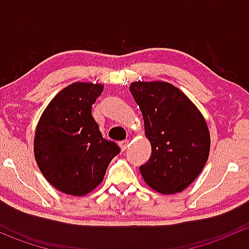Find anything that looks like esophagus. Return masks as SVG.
<instances>
[{"label":"esophagus","instance_id":"esophagus-1","mask_svg":"<svg viewBox=\"0 0 249 249\" xmlns=\"http://www.w3.org/2000/svg\"><path fill=\"white\" fill-rule=\"evenodd\" d=\"M119 145H120V149H122V152H125L127 148V145H129V142H127V141H122V142H119Z\"/></svg>","mask_w":249,"mask_h":249}]
</instances>
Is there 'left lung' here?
<instances>
[{"label": "left lung", "mask_w": 249, "mask_h": 249, "mask_svg": "<svg viewBox=\"0 0 249 249\" xmlns=\"http://www.w3.org/2000/svg\"><path fill=\"white\" fill-rule=\"evenodd\" d=\"M130 91L152 144L149 160L140 166L143 179L162 194L182 192L200 175L210 154L202 114L170 83L135 82Z\"/></svg>", "instance_id": "left-lung-1"}]
</instances>
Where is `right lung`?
Returning a JSON list of instances; mask_svg holds the SVG:
<instances>
[{
  "label": "right lung",
  "mask_w": 249,
  "mask_h": 249,
  "mask_svg": "<svg viewBox=\"0 0 249 249\" xmlns=\"http://www.w3.org/2000/svg\"><path fill=\"white\" fill-rule=\"evenodd\" d=\"M104 87L73 83L52 100L35 135V158L48 182L65 194H88L102 182L119 145L102 137L91 107Z\"/></svg>",
  "instance_id": "1"
}]
</instances>
